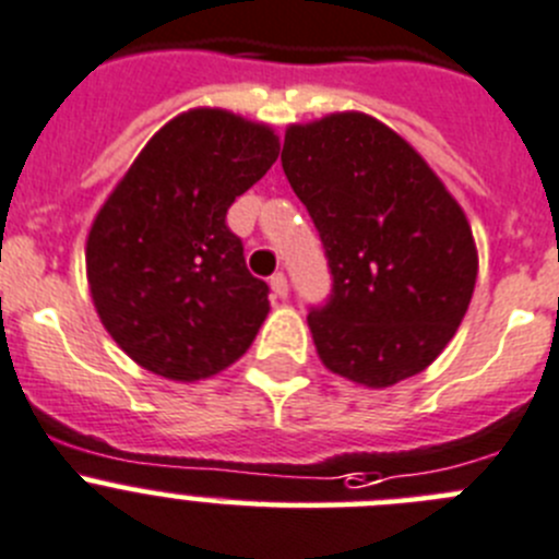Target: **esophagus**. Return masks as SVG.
Returning a JSON list of instances; mask_svg holds the SVG:
<instances>
[{"mask_svg":"<svg viewBox=\"0 0 559 559\" xmlns=\"http://www.w3.org/2000/svg\"><path fill=\"white\" fill-rule=\"evenodd\" d=\"M270 289H273L275 297H281V300H284V297L289 295V284H286V275L284 273L270 275Z\"/></svg>","mask_w":559,"mask_h":559,"instance_id":"obj_1","label":"esophagus"}]
</instances>
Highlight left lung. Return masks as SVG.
Masks as SVG:
<instances>
[{"instance_id":"obj_1","label":"left lung","mask_w":559,"mask_h":559,"mask_svg":"<svg viewBox=\"0 0 559 559\" xmlns=\"http://www.w3.org/2000/svg\"><path fill=\"white\" fill-rule=\"evenodd\" d=\"M281 165L331 270V295L309 309L322 364L369 389L430 367L477 281L455 198L400 134L361 112L292 127Z\"/></svg>"}]
</instances>
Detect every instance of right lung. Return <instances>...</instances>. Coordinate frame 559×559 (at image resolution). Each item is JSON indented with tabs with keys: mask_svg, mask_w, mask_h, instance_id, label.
<instances>
[{
	"mask_svg": "<svg viewBox=\"0 0 559 559\" xmlns=\"http://www.w3.org/2000/svg\"><path fill=\"white\" fill-rule=\"evenodd\" d=\"M275 159L273 129L190 109L148 140L98 212L85 253L93 304L148 372L201 380L253 344L270 286L250 275L226 215Z\"/></svg>",
	"mask_w": 559,
	"mask_h": 559,
	"instance_id": "obj_1",
	"label": "right lung"
}]
</instances>
